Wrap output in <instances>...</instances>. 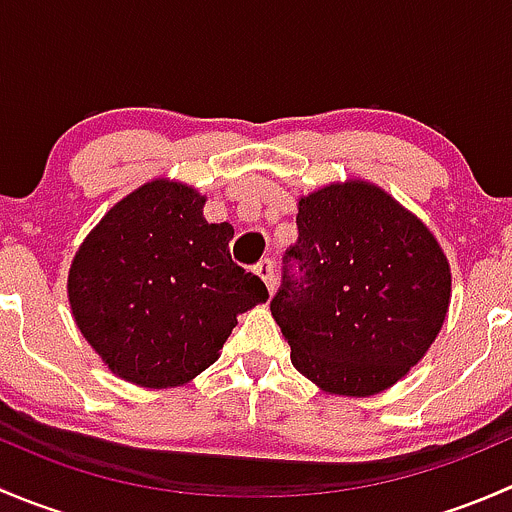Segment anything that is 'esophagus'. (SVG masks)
I'll list each match as a JSON object with an SVG mask.
<instances>
[{"label": "esophagus", "instance_id": "esophagus-1", "mask_svg": "<svg viewBox=\"0 0 512 512\" xmlns=\"http://www.w3.org/2000/svg\"><path fill=\"white\" fill-rule=\"evenodd\" d=\"M255 272L257 275L262 277V282H265V287L270 289V294L275 292V287H277V275H275V262L270 260V257H265V260H260L257 262V267H255Z\"/></svg>", "mask_w": 512, "mask_h": 512}]
</instances>
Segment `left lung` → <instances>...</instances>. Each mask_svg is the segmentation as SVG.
Returning a JSON list of instances; mask_svg holds the SVG:
<instances>
[{"label":"left lung","instance_id":"obj_1","mask_svg":"<svg viewBox=\"0 0 512 512\" xmlns=\"http://www.w3.org/2000/svg\"><path fill=\"white\" fill-rule=\"evenodd\" d=\"M297 208L299 237L285 260L304 277L285 280L270 302L289 359L327 394H381L446 322L448 257L423 220L369 180L329 183Z\"/></svg>","mask_w":512,"mask_h":512}]
</instances>
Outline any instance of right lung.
<instances>
[{
	"label": "right lung",
	"mask_w": 512,
	"mask_h": 512,
	"mask_svg": "<svg viewBox=\"0 0 512 512\" xmlns=\"http://www.w3.org/2000/svg\"><path fill=\"white\" fill-rule=\"evenodd\" d=\"M205 195L156 178L118 200L71 260V314L108 371L173 389L215 364L237 314L267 287L230 257V223H208Z\"/></svg>",
	"instance_id": "1"
}]
</instances>
